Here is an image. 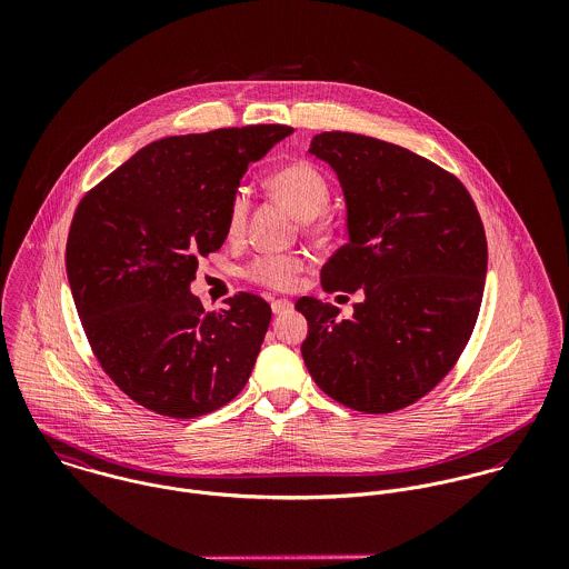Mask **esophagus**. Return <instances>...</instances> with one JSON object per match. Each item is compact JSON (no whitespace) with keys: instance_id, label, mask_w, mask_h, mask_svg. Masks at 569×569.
<instances>
[{"instance_id":"esophagus-1","label":"esophagus","mask_w":569,"mask_h":569,"mask_svg":"<svg viewBox=\"0 0 569 569\" xmlns=\"http://www.w3.org/2000/svg\"><path fill=\"white\" fill-rule=\"evenodd\" d=\"M291 309H293V305H291L289 300H273V302H271V311H273L276 316L287 313V311H291Z\"/></svg>"}]
</instances>
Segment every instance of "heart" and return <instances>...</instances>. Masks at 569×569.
<instances>
[{
    "label": "heart",
    "mask_w": 569,
    "mask_h": 569,
    "mask_svg": "<svg viewBox=\"0 0 569 569\" xmlns=\"http://www.w3.org/2000/svg\"><path fill=\"white\" fill-rule=\"evenodd\" d=\"M271 192L291 210L300 221L320 217L330 199V183L325 172L311 162H291L278 168L269 177ZM249 214V192L237 188L228 206V237L239 239L243 234ZM305 269V258L298 253H262L249 267L247 276L269 289H291Z\"/></svg>",
    "instance_id": "1"
}]
</instances>
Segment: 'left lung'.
<instances>
[{
    "mask_svg": "<svg viewBox=\"0 0 569 569\" xmlns=\"http://www.w3.org/2000/svg\"><path fill=\"white\" fill-rule=\"evenodd\" d=\"M309 153L337 174L348 243L322 267L326 291H363L350 318L300 298L302 359L330 399L388 413L453 368L480 313L487 237L467 188L399 144L326 131Z\"/></svg>",
    "mask_w": 569,
    "mask_h": 569,
    "instance_id": "obj_1",
    "label": "left lung"
}]
</instances>
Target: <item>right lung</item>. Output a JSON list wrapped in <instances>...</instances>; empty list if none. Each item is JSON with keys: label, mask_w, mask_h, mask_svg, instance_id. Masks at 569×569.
<instances>
[{"label": "right lung", "mask_w": 569, "mask_h": 569, "mask_svg": "<svg viewBox=\"0 0 569 569\" xmlns=\"http://www.w3.org/2000/svg\"><path fill=\"white\" fill-rule=\"evenodd\" d=\"M291 133L256 124L163 138L82 197L66 251L70 289L93 355L136 403L197 418L243 390L271 307L239 293L206 311L190 282L199 258L228 239L247 166Z\"/></svg>", "instance_id": "add662e5"}]
</instances>
